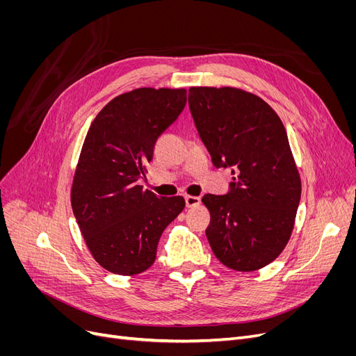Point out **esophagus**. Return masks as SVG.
Here are the masks:
<instances>
[{
    "label": "esophagus",
    "instance_id": "1",
    "mask_svg": "<svg viewBox=\"0 0 356 356\" xmlns=\"http://www.w3.org/2000/svg\"><path fill=\"white\" fill-rule=\"evenodd\" d=\"M186 207L187 208H193V207H197V204H200V197L197 196H186Z\"/></svg>",
    "mask_w": 356,
    "mask_h": 356
}]
</instances>
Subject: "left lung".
<instances>
[{"label":"left lung","instance_id":"1","mask_svg":"<svg viewBox=\"0 0 356 356\" xmlns=\"http://www.w3.org/2000/svg\"><path fill=\"white\" fill-rule=\"evenodd\" d=\"M188 106L213 166L233 174L225 195L202 197L208 242L233 270L261 268L289 241L301 196L285 127L261 98L233 88H190Z\"/></svg>","mask_w":356,"mask_h":356}]
</instances>
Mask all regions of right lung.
<instances>
[{"mask_svg":"<svg viewBox=\"0 0 356 356\" xmlns=\"http://www.w3.org/2000/svg\"><path fill=\"white\" fill-rule=\"evenodd\" d=\"M184 89H135L95 117L75 170L71 204L93 258L115 275H138L156 260L161 233L184 197L143 190L157 138L184 110Z\"/></svg>","mask_w":356,"mask_h":356,"instance_id":"right-lung-1","label":"right lung"}]
</instances>
